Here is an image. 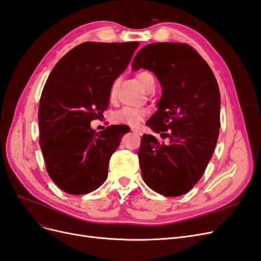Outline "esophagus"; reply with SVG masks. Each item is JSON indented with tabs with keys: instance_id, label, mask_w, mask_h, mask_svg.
Masks as SVG:
<instances>
[{
	"instance_id": "34e87169",
	"label": "esophagus",
	"mask_w": 261,
	"mask_h": 261,
	"mask_svg": "<svg viewBox=\"0 0 261 261\" xmlns=\"http://www.w3.org/2000/svg\"><path fill=\"white\" fill-rule=\"evenodd\" d=\"M130 130H132L134 134H137V135H141V132H140L139 129L135 128V127H132V128H130Z\"/></svg>"
}]
</instances>
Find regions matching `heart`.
<instances>
[{
  "instance_id": "b5f03b06",
  "label": "heart",
  "mask_w": 261,
  "mask_h": 261,
  "mask_svg": "<svg viewBox=\"0 0 261 261\" xmlns=\"http://www.w3.org/2000/svg\"><path fill=\"white\" fill-rule=\"evenodd\" d=\"M137 81L145 90H147L149 82L153 80V77L147 72H141L137 74ZM110 98H114V87L110 90ZM147 114V110L144 108H133V107H123L117 110L112 115V120L117 124H125L135 126L137 125Z\"/></svg>"
}]
</instances>
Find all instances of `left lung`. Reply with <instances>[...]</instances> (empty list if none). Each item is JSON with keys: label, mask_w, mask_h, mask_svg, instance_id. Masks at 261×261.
I'll return each mask as SVG.
<instances>
[{"label": "left lung", "mask_w": 261, "mask_h": 261, "mask_svg": "<svg viewBox=\"0 0 261 261\" xmlns=\"http://www.w3.org/2000/svg\"><path fill=\"white\" fill-rule=\"evenodd\" d=\"M152 72L162 88L156 112L147 125L161 137L141 138V175L152 191L184 195L196 185L211 159L220 130V91L211 68L191 45L156 42L136 54L132 69Z\"/></svg>", "instance_id": "obj_1"}]
</instances>
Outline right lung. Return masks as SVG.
<instances>
[{
    "instance_id": "add662e5",
    "label": "right lung",
    "mask_w": 261,
    "mask_h": 261,
    "mask_svg": "<svg viewBox=\"0 0 261 261\" xmlns=\"http://www.w3.org/2000/svg\"><path fill=\"white\" fill-rule=\"evenodd\" d=\"M138 45L84 42L48 77L39 103V144L50 177L67 194H88L103 184L110 158L129 132L126 125H111L96 133L90 122L108 109L113 82Z\"/></svg>"
}]
</instances>
